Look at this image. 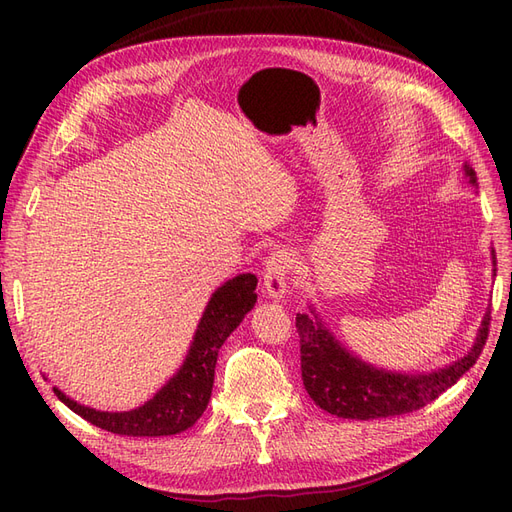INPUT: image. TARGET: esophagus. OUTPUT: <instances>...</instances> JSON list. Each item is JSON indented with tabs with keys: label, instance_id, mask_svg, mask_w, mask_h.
<instances>
[{
	"label": "esophagus",
	"instance_id": "esophagus-1",
	"mask_svg": "<svg viewBox=\"0 0 512 512\" xmlns=\"http://www.w3.org/2000/svg\"><path fill=\"white\" fill-rule=\"evenodd\" d=\"M294 254L288 250H275L267 262L262 277H265V290L271 299H284L288 292L290 282V269H292V258Z\"/></svg>",
	"mask_w": 512,
	"mask_h": 512
}]
</instances>
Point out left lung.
Segmentation results:
<instances>
[{
	"label": "left lung",
	"mask_w": 512,
	"mask_h": 512,
	"mask_svg": "<svg viewBox=\"0 0 512 512\" xmlns=\"http://www.w3.org/2000/svg\"><path fill=\"white\" fill-rule=\"evenodd\" d=\"M470 183L476 173L470 164L463 166ZM495 265V252L491 250ZM495 273V269H493ZM489 314L480 324L476 342L461 359L429 374H399L361 361L337 342L327 324L309 305L307 314H297V333L301 337V376L305 391L324 412L339 418H386L421 410L440 397L466 374L483 352L489 335Z\"/></svg>",
	"instance_id": "1"
}]
</instances>
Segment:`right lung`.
Wrapping results in <instances>:
<instances>
[{"label":"right lung","instance_id":"add662e5","mask_svg":"<svg viewBox=\"0 0 512 512\" xmlns=\"http://www.w3.org/2000/svg\"><path fill=\"white\" fill-rule=\"evenodd\" d=\"M256 284V275L243 273L232 277L213 292L183 365L143 406L130 412H102L76 404L59 389H53L55 395L91 425L119 433V436L158 438L185 431L207 410L218 352L228 335L239 327L245 314L254 307Z\"/></svg>","mask_w":512,"mask_h":512}]
</instances>
